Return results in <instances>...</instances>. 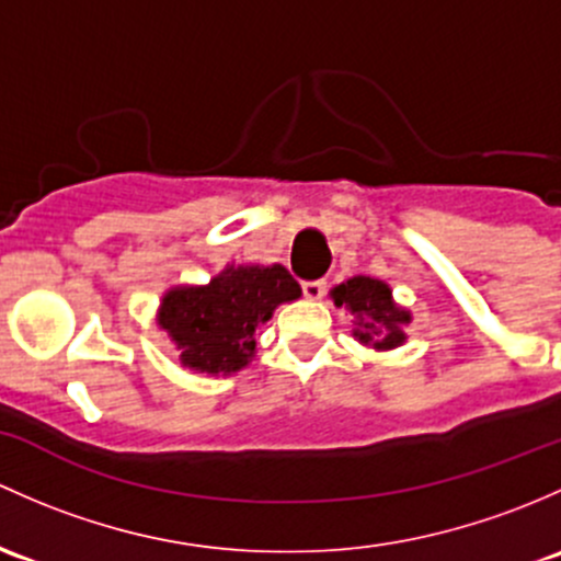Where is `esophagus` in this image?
Returning <instances> with one entry per match:
<instances>
[{
  "label": "esophagus",
  "instance_id": "1",
  "mask_svg": "<svg viewBox=\"0 0 561 561\" xmlns=\"http://www.w3.org/2000/svg\"><path fill=\"white\" fill-rule=\"evenodd\" d=\"M302 294L305 299H321L327 294V280H305Z\"/></svg>",
  "mask_w": 561,
  "mask_h": 561
}]
</instances>
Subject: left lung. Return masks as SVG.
Masks as SVG:
<instances>
[{
    "mask_svg": "<svg viewBox=\"0 0 561 561\" xmlns=\"http://www.w3.org/2000/svg\"><path fill=\"white\" fill-rule=\"evenodd\" d=\"M332 299L337 308H345L356 316L354 337L359 343L373 345L378 351L397 348L405 343L402 327L410 323V313L391 299V288L383 280L356 275L332 288Z\"/></svg>",
    "mask_w": 561,
    "mask_h": 561,
    "instance_id": "obj_1",
    "label": "left lung"
}]
</instances>
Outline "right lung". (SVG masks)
I'll return each mask as SVG.
<instances>
[{"mask_svg":"<svg viewBox=\"0 0 561 561\" xmlns=\"http://www.w3.org/2000/svg\"><path fill=\"white\" fill-rule=\"evenodd\" d=\"M302 288L280 264H229L205 286L170 288L159 327L175 340L181 365L207 375H232L256 354V329Z\"/></svg>","mask_w":561,"mask_h":561,"instance_id":"1","label":"right lung"}]
</instances>
